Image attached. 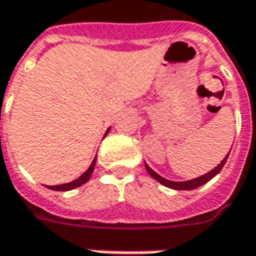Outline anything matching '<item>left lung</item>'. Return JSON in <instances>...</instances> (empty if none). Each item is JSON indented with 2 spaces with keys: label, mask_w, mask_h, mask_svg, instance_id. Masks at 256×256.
<instances>
[{
  "label": "left lung",
  "mask_w": 256,
  "mask_h": 256,
  "mask_svg": "<svg viewBox=\"0 0 256 256\" xmlns=\"http://www.w3.org/2000/svg\"><path fill=\"white\" fill-rule=\"evenodd\" d=\"M229 152H230V150H229ZM228 156H229V154L224 158V160L220 162L218 166L215 167V168H212V170L207 172V174H204V176H202V177L194 178V180H189V181H181V182H177V181H170V180H166V178L160 177V176H159L158 172H154V170H152L146 163H145V168H146V172H150V177L155 178L158 182H160L162 185H164V186H167V188L177 189V190H192V189H196L198 188V186L204 185L206 182H208L210 180H212V178H214L215 176L222 170V167L225 166L226 160H228Z\"/></svg>",
  "instance_id": "obj_1"
}]
</instances>
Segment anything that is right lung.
<instances>
[{
	"instance_id": "1",
	"label": "right lung",
	"mask_w": 256,
	"mask_h": 256,
	"mask_svg": "<svg viewBox=\"0 0 256 256\" xmlns=\"http://www.w3.org/2000/svg\"><path fill=\"white\" fill-rule=\"evenodd\" d=\"M108 132H110V128L106 130V133H108ZM96 159H97V156L94 158V160L92 162V164H90L89 168H88V170H86V172H84V174H82V176L78 178V180L71 181V182H68V184H62V185H53V186H48V188L52 189V190H62V192H66V190H71V189L78 188V186H80V185L86 184L90 180V177H92V172H93V170H94Z\"/></svg>"
}]
</instances>
